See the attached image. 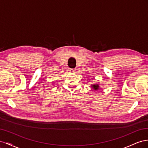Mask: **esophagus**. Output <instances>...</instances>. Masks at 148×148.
Listing matches in <instances>:
<instances>
[{
	"instance_id": "obj_1",
	"label": "esophagus",
	"mask_w": 148,
	"mask_h": 148,
	"mask_svg": "<svg viewBox=\"0 0 148 148\" xmlns=\"http://www.w3.org/2000/svg\"><path fill=\"white\" fill-rule=\"evenodd\" d=\"M69 71L71 72V73H75V69H69Z\"/></svg>"
}]
</instances>
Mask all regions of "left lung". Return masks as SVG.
<instances>
[{
  "instance_id": "obj_1",
  "label": "left lung",
  "mask_w": 148,
  "mask_h": 148,
  "mask_svg": "<svg viewBox=\"0 0 148 148\" xmlns=\"http://www.w3.org/2000/svg\"><path fill=\"white\" fill-rule=\"evenodd\" d=\"M90 86H91V88H93L94 90H97L100 88L99 84H92Z\"/></svg>"
}]
</instances>
